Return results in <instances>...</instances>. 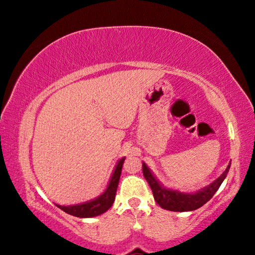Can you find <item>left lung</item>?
<instances>
[{"label":"left lung","instance_id":"1","mask_svg":"<svg viewBox=\"0 0 255 255\" xmlns=\"http://www.w3.org/2000/svg\"><path fill=\"white\" fill-rule=\"evenodd\" d=\"M230 166H231V163H229L225 172L215 182H212L210 186L203 188V189H201L195 194H184L177 190H170L167 189V188H163L159 183V181L153 176L151 170L147 168L145 163H142V173H144L145 179L148 182L149 187H151L156 203L161 208L166 209V210L181 212L196 210V209L201 208L202 205L207 203L214 196L216 191L218 190V188L221 187L222 182L224 181L226 175H228Z\"/></svg>","mask_w":255,"mask_h":255}]
</instances>
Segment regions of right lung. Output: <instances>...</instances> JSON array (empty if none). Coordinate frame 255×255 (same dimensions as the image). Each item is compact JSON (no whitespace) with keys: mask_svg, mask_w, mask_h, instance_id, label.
<instances>
[{"mask_svg":"<svg viewBox=\"0 0 255 255\" xmlns=\"http://www.w3.org/2000/svg\"><path fill=\"white\" fill-rule=\"evenodd\" d=\"M125 158L121 159L118 161L116 169L111 176V180L109 184H108L107 190L97 197L96 200L86 202V203L78 204V205H71V207H64V205H57L59 209L65 211L66 214L75 216V217L80 218H87V217H95L99 216L107 210H109L113 205L115 197H116V191L118 187V182H120V177L122 173V167H123Z\"/></svg>","mask_w":255,"mask_h":255,"instance_id":"right-lung-1","label":"right lung"}]
</instances>
